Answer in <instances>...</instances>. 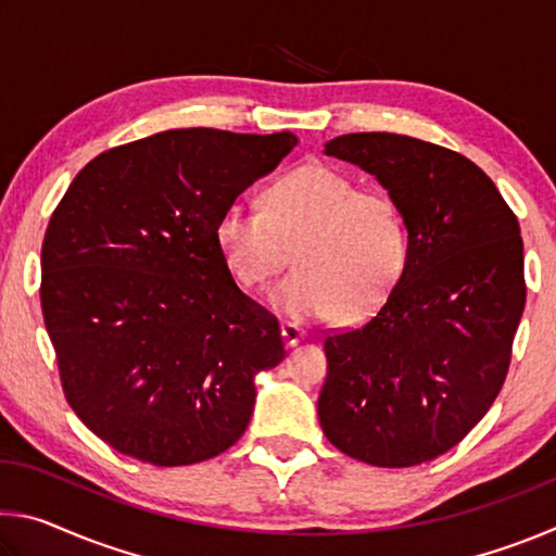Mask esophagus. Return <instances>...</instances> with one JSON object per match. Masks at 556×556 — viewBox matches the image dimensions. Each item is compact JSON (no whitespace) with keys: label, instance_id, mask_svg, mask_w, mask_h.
<instances>
[{"label":"esophagus","instance_id":"obj_1","mask_svg":"<svg viewBox=\"0 0 556 556\" xmlns=\"http://www.w3.org/2000/svg\"><path fill=\"white\" fill-rule=\"evenodd\" d=\"M306 331L296 324H281V338H285L287 345H296L299 341H304Z\"/></svg>","mask_w":556,"mask_h":556}]
</instances>
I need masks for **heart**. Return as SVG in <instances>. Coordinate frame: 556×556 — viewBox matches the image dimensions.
Returning <instances> with one entry per match:
<instances>
[{
	"label": "heart",
	"mask_w": 556,
	"mask_h": 556,
	"mask_svg": "<svg viewBox=\"0 0 556 556\" xmlns=\"http://www.w3.org/2000/svg\"><path fill=\"white\" fill-rule=\"evenodd\" d=\"M215 240L244 289L279 275L294 250V271L269 291L291 324L341 312L348 321L372 314L397 287L409 260L407 220L390 193L357 188L326 164L299 166L262 195V211L230 205Z\"/></svg>",
	"instance_id": "1"
}]
</instances>
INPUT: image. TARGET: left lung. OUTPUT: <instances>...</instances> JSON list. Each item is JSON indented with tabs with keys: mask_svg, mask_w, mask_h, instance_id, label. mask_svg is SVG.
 <instances>
[{
	"mask_svg": "<svg viewBox=\"0 0 556 556\" xmlns=\"http://www.w3.org/2000/svg\"><path fill=\"white\" fill-rule=\"evenodd\" d=\"M378 178L407 220L409 260L368 324L326 336V439L382 468L454 448L491 409L525 308L520 225L464 154L390 131L326 142Z\"/></svg>",
	"mask_w": 556,
	"mask_h": 556,
	"instance_id": "1",
	"label": "left lung"
}]
</instances>
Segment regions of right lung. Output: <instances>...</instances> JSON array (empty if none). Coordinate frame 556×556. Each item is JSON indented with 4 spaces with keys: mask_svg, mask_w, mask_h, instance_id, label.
I'll return each instance as SVG.
<instances>
[{
    "mask_svg": "<svg viewBox=\"0 0 556 556\" xmlns=\"http://www.w3.org/2000/svg\"><path fill=\"white\" fill-rule=\"evenodd\" d=\"M299 139L191 127L102 152L41 248L43 324L65 400L125 456L191 466L250 425L279 324L235 285L215 225Z\"/></svg>",
    "mask_w": 556,
    "mask_h": 556,
    "instance_id": "add662e5",
    "label": "right lung"
}]
</instances>
